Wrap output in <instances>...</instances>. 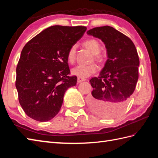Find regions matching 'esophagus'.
I'll return each instance as SVG.
<instances>
[{
	"label": "esophagus",
	"instance_id": "obj_1",
	"mask_svg": "<svg viewBox=\"0 0 158 158\" xmlns=\"http://www.w3.org/2000/svg\"><path fill=\"white\" fill-rule=\"evenodd\" d=\"M84 81H85V79L80 78V77H78V78H77V82H78V83H81V82Z\"/></svg>",
	"mask_w": 158,
	"mask_h": 158
}]
</instances>
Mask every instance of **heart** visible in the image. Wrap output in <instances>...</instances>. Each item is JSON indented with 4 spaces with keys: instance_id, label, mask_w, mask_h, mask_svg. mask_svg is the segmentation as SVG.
<instances>
[{
    "instance_id": "heart-1",
    "label": "heart",
    "mask_w": 158,
    "mask_h": 158,
    "mask_svg": "<svg viewBox=\"0 0 158 158\" xmlns=\"http://www.w3.org/2000/svg\"><path fill=\"white\" fill-rule=\"evenodd\" d=\"M85 48L88 49L89 52H91L96 59H100L101 56L100 55L99 52L100 49V45L99 42L96 39H89L87 40L83 43ZM75 53H76V47L75 45L72 46L68 52L67 54V60L69 63H73L75 60ZM98 70V66L94 64L89 65H83L79 64L75 66L71 70L72 75L76 76L80 78L85 79L91 76L94 73H95Z\"/></svg>"
}]
</instances>
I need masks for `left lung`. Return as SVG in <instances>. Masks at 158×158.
Listing matches in <instances>:
<instances>
[{
	"label": "left lung",
	"mask_w": 158,
	"mask_h": 158,
	"mask_svg": "<svg viewBox=\"0 0 158 158\" xmlns=\"http://www.w3.org/2000/svg\"><path fill=\"white\" fill-rule=\"evenodd\" d=\"M87 34L101 40L108 58L98 77L89 80L94 89L88 104L97 115L111 118L123 111L135 91L139 79L138 53L131 39L111 26L94 28Z\"/></svg>",
	"instance_id": "left-lung-1"
}]
</instances>
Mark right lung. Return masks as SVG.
<instances>
[{
  "instance_id": "right-lung-1",
  "label": "right lung",
  "mask_w": 158,
  "mask_h": 158,
  "mask_svg": "<svg viewBox=\"0 0 158 158\" xmlns=\"http://www.w3.org/2000/svg\"><path fill=\"white\" fill-rule=\"evenodd\" d=\"M86 30L81 26H50L23 47L15 87L20 105L29 117L48 122L60 111L65 92L77 81L76 76H69L67 54Z\"/></svg>"
}]
</instances>
